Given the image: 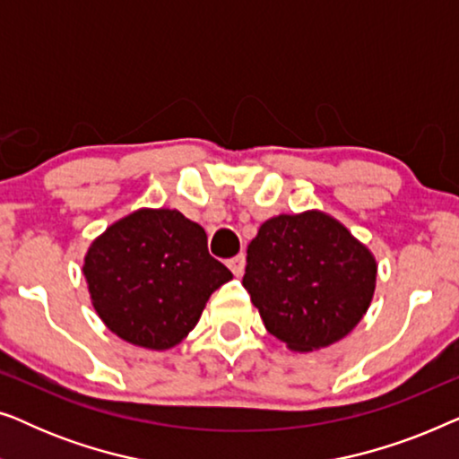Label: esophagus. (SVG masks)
Masks as SVG:
<instances>
[{
  "instance_id": "34e87169",
  "label": "esophagus",
  "mask_w": 459,
  "mask_h": 459,
  "mask_svg": "<svg viewBox=\"0 0 459 459\" xmlns=\"http://www.w3.org/2000/svg\"><path fill=\"white\" fill-rule=\"evenodd\" d=\"M244 265H247V259H244V255L231 256V259L228 261V267L231 269V273H234V275H242Z\"/></svg>"
}]
</instances>
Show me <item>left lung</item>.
<instances>
[{
  "instance_id": "8db88e82",
  "label": "left lung",
  "mask_w": 459,
  "mask_h": 459,
  "mask_svg": "<svg viewBox=\"0 0 459 459\" xmlns=\"http://www.w3.org/2000/svg\"><path fill=\"white\" fill-rule=\"evenodd\" d=\"M376 256L328 212L267 219L247 248L242 284L269 334L294 353L342 341L369 309Z\"/></svg>"
}]
</instances>
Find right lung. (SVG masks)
Returning a JSON list of instances; mask_svg holds the SVG:
<instances>
[{"instance_id": "add662e5", "label": "right lung", "mask_w": 459, "mask_h": 459, "mask_svg": "<svg viewBox=\"0 0 459 459\" xmlns=\"http://www.w3.org/2000/svg\"><path fill=\"white\" fill-rule=\"evenodd\" d=\"M83 278L112 334L150 351L179 344L211 294L231 280L212 259L206 234L178 209H137L108 225L87 248Z\"/></svg>"}]
</instances>
